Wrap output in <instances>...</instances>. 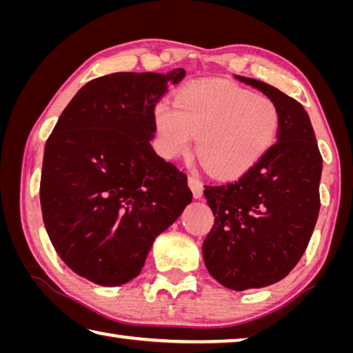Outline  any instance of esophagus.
Returning a JSON list of instances; mask_svg holds the SVG:
<instances>
[{"mask_svg":"<svg viewBox=\"0 0 353 353\" xmlns=\"http://www.w3.org/2000/svg\"><path fill=\"white\" fill-rule=\"evenodd\" d=\"M188 187L192 188V192H193V196H194V198L199 199L201 196H203L204 183L201 182L196 176H190V177H188Z\"/></svg>","mask_w":353,"mask_h":353,"instance_id":"34e87169","label":"esophagus"}]
</instances>
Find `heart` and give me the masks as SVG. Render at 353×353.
<instances>
[{
  "label": "heart",
  "mask_w": 353,
  "mask_h": 353,
  "mask_svg": "<svg viewBox=\"0 0 353 353\" xmlns=\"http://www.w3.org/2000/svg\"><path fill=\"white\" fill-rule=\"evenodd\" d=\"M154 121L161 150L170 159L196 154L209 174L242 176L275 144L281 114L273 100L234 83L201 81L179 89L174 106L160 102Z\"/></svg>",
  "instance_id": "1"
}]
</instances>
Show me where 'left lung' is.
Segmentation results:
<instances>
[{
	"label": "left lung",
	"mask_w": 353,
	"mask_h": 353,
	"mask_svg": "<svg viewBox=\"0 0 353 353\" xmlns=\"http://www.w3.org/2000/svg\"><path fill=\"white\" fill-rule=\"evenodd\" d=\"M275 102L276 144L239 181L205 185L215 223L203 243L207 270L221 286L248 290L281 281L314 231L322 157L310 116L297 100L264 81L234 75Z\"/></svg>",
	"instance_id": "obj_1"
}]
</instances>
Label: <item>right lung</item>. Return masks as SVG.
Segmentation results:
<instances>
[{
  "label": "right lung",
  "mask_w": 353,
  "mask_h": 353,
  "mask_svg": "<svg viewBox=\"0 0 353 353\" xmlns=\"http://www.w3.org/2000/svg\"><path fill=\"white\" fill-rule=\"evenodd\" d=\"M185 70L117 72L86 83L43 150L41 207L56 253L114 288L139 275L157 236L192 203L187 176L150 146L154 108Z\"/></svg>",
  "instance_id": "obj_1"
}]
</instances>
